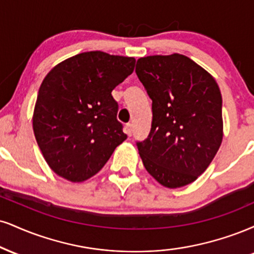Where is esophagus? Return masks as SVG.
Segmentation results:
<instances>
[{
	"mask_svg": "<svg viewBox=\"0 0 254 254\" xmlns=\"http://www.w3.org/2000/svg\"><path fill=\"white\" fill-rule=\"evenodd\" d=\"M132 131H133V127L131 123H127V127H125V132L127 133V136L132 135Z\"/></svg>",
	"mask_w": 254,
	"mask_h": 254,
	"instance_id": "obj_1",
	"label": "esophagus"
}]
</instances>
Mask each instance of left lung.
Segmentation results:
<instances>
[{"label":"left lung","mask_w":254,"mask_h":254,"mask_svg":"<svg viewBox=\"0 0 254 254\" xmlns=\"http://www.w3.org/2000/svg\"><path fill=\"white\" fill-rule=\"evenodd\" d=\"M136 74L152 100L148 137L137 142L148 173L167 188L194 182L222 142V98L215 79L182 54L137 60Z\"/></svg>","instance_id":"8db88e82"}]
</instances>
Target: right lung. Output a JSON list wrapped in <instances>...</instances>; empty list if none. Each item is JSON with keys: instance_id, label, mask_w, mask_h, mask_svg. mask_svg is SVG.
<instances>
[{"instance_id": "1", "label": "right lung", "mask_w": 254, "mask_h": 254, "mask_svg": "<svg viewBox=\"0 0 254 254\" xmlns=\"http://www.w3.org/2000/svg\"><path fill=\"white\" fill-rule=\"evenodd\" d=\"M136 60L100 51L69 58L46 75L39 88L33 130L51 169L72 182L90 179L127 139L112 90Z\"/></svg>"}]
</instances>
